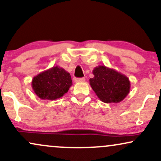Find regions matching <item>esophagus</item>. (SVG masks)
I'll return each mask as SVG.
<instances>
[{"instance_id": "1", "label": "esophagus", "mask_w": 161, "mask_h": 161, "mask_svg": "<svg viewBox=\"0 0 161 161\" xmlns=\"http://www.w3.org/2000/svg\"><path fill=\"white\" fill-rule=\"evenodd\" d=\"M85 80H86L85 78H75V82H85Z\"/></svg>"}]
</instances>
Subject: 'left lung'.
Masks as SVG:
<instances>
[{
  "instance_id": "8db88e82",
  "label": "left lung",
  "mask_w": 161,
  "mask_h": 161,
  "mask_svg": "<svg viewBox=\"0 0 161 161\" xmlns=\"http://www.w3.org/2000/svg\"><path fill=\"white\" fill-rule=\"evenodd\" d=\"M92 73L90 86L102 102L118 103L129 94L130 82L125 75L104 65L96 67Z\"/></svg>"
}]
</instances>
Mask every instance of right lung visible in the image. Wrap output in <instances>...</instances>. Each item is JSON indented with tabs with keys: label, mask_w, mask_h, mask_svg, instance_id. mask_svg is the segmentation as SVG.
<instances>
[{
	"label": "right lung",
	"mask_w": 161,
	"mask_h": 161,
	"mask_svg": "<svg viewBox=\"0 0 161 161\" xmlns=\"http://www.w3.org/2000/svg\"><path fill=\"white\" fill-rule=\"evenodd\" d=\"M69 73L58 66H55L34 77L31 86L41 100H55L63 97L72 86Z\"/></svg>",
	"instance_id": "right-lung-1"
}]
</instances>
